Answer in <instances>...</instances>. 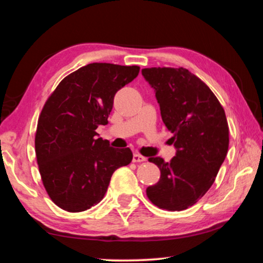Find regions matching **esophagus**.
I'll return each instance as SVG.
<instances>
[{
  "instance_id": "1",
  "label": "esophagus",
  "mask_w": 263,
  "mask_h": 263,
  "mask_svg": "<svg viewBox=\"0 0 263 263\" xmlns=\"http://www.w3.org/2000/svg\"><path fill=\"white\" fill-rule=\"evenodd\" d=\"M146 159L145 157H142V155H140V154H138V153H135L133 154V159H132V161L133 162H144V161H146Z\"/></svg>"
}]
</instances>
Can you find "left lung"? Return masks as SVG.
Masks as SVG:
<instances>
[{"instance_id": "obj_1", "label": "left lung", "mask_w": 263, "mask_h": 263, "mask_svg": "<svg viewBox=\"0 0 263 263\" xmlns=\"http://www.w3.org/2000/svg\"><path fill=\"white\" fill-rule=\"evenodd\" d=\"M154 89L164 125L176 148L171 162L160 157L157 184L146 189L151 202L168 211L193 206L210 189L229 149V124L219 101L205 83L185 68L141 70Z\"/></svg>"}]
</instances>
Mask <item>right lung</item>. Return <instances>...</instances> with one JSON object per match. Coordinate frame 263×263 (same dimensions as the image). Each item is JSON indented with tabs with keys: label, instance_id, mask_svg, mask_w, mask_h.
<instances>
[{
	"label": "right lung",
	"instance_id": "obj_1",
	"mask_svg": "<svg viewBox=\"0 0 263 263\" xmlns=\"http://www.w3.org/2000/svg\"><path fill=\"white\" fill-rule=\"evenodd\" d=\"M138 66L94 62L58 84L39 116L34 147L43 184L54 204L86 211L102 201L116 169L132 161L130 148L97 138L119 89L139 74Z\"/></svg>",
	"mask_w": 263,
	"mask_h": 263
}]
</instances>
